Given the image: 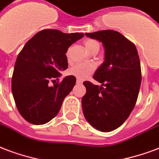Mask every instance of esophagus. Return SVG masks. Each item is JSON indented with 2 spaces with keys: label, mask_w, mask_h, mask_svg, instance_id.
I'll list each match as a JSON object with an SVG mask.
<instances>
[{
  "label": "esophagus",
  "mask_w": 159,
  "mask_h": 159,
  "mask_svg": "<svg viewBox=\"0 0 159 159\" xmlns=\"http://www.w3.org/2000/svg\"><path fill=\"white\" fill-rule=\"evenodd\" d=\"M76 83H77V84H82V80H80V79H77Z\"/></svg>",
  "instance_id": "obj_1"
}]
</instances>
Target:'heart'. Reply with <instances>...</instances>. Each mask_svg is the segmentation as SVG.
Masks as SVG:
<instances>
[{
	"label": "heart",
	"mask_w": 159,
	"mask_h": 159,
	"mask_svg": "<svg viewBox=\"0 0 159 159\" xmlns=\"http://www.w3.org/2000/svg\"><path fill=\"white\" fill-rule=\"evenodd\" d=\"M84 46L89 52L95 49H99L100 44L96 40L94 39H87L84 41ZM94 71V66L91 64H76L71 68L70 72L71 75H75L79 79H85Z\"/></svg>",
	"instance_id": "1"
}]
</instances>
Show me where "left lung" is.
Wrapping results in <instances>:
<instances>
[{"instance_id":"8db88e82","label":"left lung","mask_w":159,"mask_h":159,"mask_svg":"<svg viewBox=\"0 0 159 159\" xmlns=\"http://www.w3.org/2000/svg\"><path fill=\"white\" fill-rule=\"evenodd\" d=\"M102 43L105 61L93 78L101 86L84 81L82 109L86 120L101 132H111L124 123L134 108L140 89L141 65L137 48L120 33L103 30L85 33Z\"/></svg>"}]
</instances>
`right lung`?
<instances>
[{
    "instance_id": "right-lung-1",
    "label": "right lung",
    "mask_w": 159,
    "mask_h": 159,
    "mask_svg": "<svg viewBox=\"0 0 159 159\" xmlns=\"http://www.w3.org/2000/svg\"><path fill=\"white\" fill-rule=\"evenodd\" d=\"M84 33H64L56 29L36 33L17 56L11 79V90L19 113L34 125H43L55 117L76 79L66 76L50 86V80L68 68L66 53Z\"/></svg>"
}]
</instances>
